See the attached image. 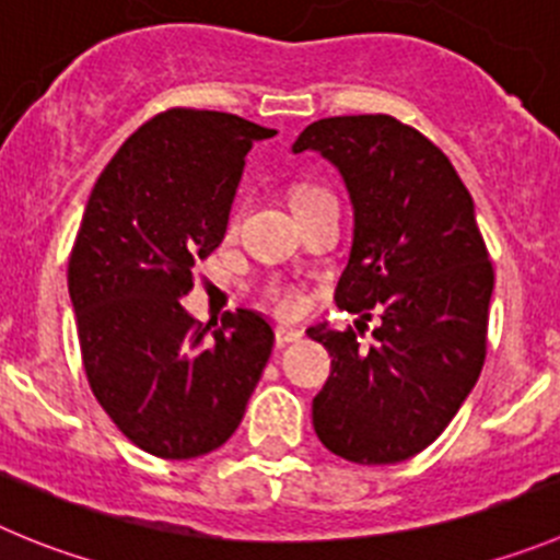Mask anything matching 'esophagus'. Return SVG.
Segmentation results:
<instances>
[{"mask_svg":"<svg viewBox=\"0 0 560 560\" xmlns=\"http://www.w3.org/2000/svg\"><path fill=\"white\" fill-rule=\"evenodd\" d=\"M304 337V331L295 326H276V342L279 345H290V342H298V339Z\"/></svg>","mask_w":560,"mask_h":560,"instance_id":"1","label":"esophagus"}]
</instances>
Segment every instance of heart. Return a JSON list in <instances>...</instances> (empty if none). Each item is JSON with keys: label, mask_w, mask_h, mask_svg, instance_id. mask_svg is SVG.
<instances>
[{"label": "heart", "mask_w": 560, "mask_h": 560, "mask_svg": "<svg viewBox=\"0 0 560 560\" xmlns=\"http://www.w3.org/2000/svg\"><path fill=\"white\" fill-rule=\"evenodd\" d=\"M315 192H323V190H317V187H298V190L292 192V201H298V198H306V196H315ZM268 301L273 304V310L281 312V315H292V312L298 310V304H301L298 292L292 290V287H284V284L270 287Z\"/></svg>", "instance_id": "b5f03b06"}]
</instances>
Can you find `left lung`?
<instances>
[{
    "label": "left lung",
    "instance_id": "left-lung-1",
    "mask_svg": "<svg viewBox=\"0 0 560 560\" xmlns=\"http://www.w3.org/2000/svg\"><path fill=\"white\" fill-rule=\"evenodd\" d=\"M317 151L342 176L353 209L339 310L381 312L375 342L328 323L310 337L334 357L312 404L323 445L353 464H398L456 417L486 357L494 270L456 168L392 115L310 124L292 154Z\"/></svg>",
    "mask_w": 560,
    "mask_h": 560
}]
</instances>
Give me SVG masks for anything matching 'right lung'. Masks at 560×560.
<instances>
[{
	"mask_svg": "<svg viewBox=\"0 0 560 560\" xmlns=\"http://www.w3.org/2000/svg\"><path fill=\"white\" fill-rule=\"evenodd\" d=\"M276 129L215 109L145 121L93 185L68 262L91 389L135 445L198 458L237 431L276 334L265 315L196 323L192 268L226 234L245 154Z\"/></svg>",
	"mask_w": 560,
	"mask_h": 560,
	"instance_id": "add662e5",
	"label": "right lung"
}]
</instances>
